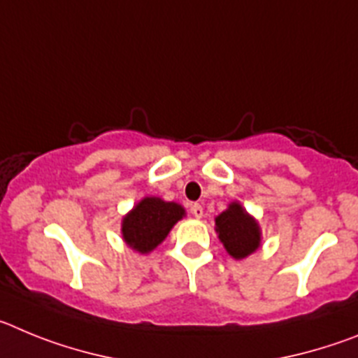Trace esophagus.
<instances>
[{"instance_id": "esophagus-1", "label": "esophagus", "mask_w": 358, "mask_h": 358, "mask_svg": "<svg viewBox=\"0 0 358 358\" xmlns=\"http://www.w3.org/2000/svg\"><path fill=\"white\" fill-rule=\"evenodd\" d=\"M189 210H192V215H194L195 218H202V215H204V210H202L201 204H192Z\"/></svg>"}]
</instances>
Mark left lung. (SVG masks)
<instances>
[{
	"label": "left lung",
	"instance_id": "obj_1",
	"mask_svg": "<svg viewBox=\"0 0 358 358\" xmlns=\"http://www.w3.org/2000/svg\"><path fill=\"white\" fill-rule=\"evenodd\" d=\"M215 231L227 255L243 260L262 245V227L255 217L238 201L227 204L222 213L215 217Z\"/></svg>",
	"mask_w": 358,
	"mask_h": 358
}]
</instances>
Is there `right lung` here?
<instances>
[{
    "instance_id": "right-lung-1",
    "label": "right lung",
    "mask_w": 358,
    "mask_h": 358,
    "mask_svg": "<svg viewBox=\"0 0 358 358\" xmlns=\"http://www.w3.org/2000/svg\"><path fill=\"white\" fill-rule=\"evenodd\" d=\"M182 217H186V210L181 204L154 195L143 197L122 218V238L132 251L148 255Z\"/></svg>"
}]
</instances>
